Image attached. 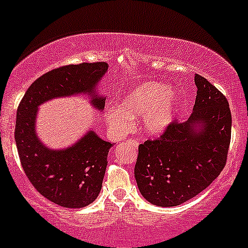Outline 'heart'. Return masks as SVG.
<instances>
[{
    "label": "heart",
    "mask_w": 248,
    "mask_h": 248,
    "mask_svg": "<svg viewBox=\"0 0 248 248\" xmlns=\"http://www.w3.org/2000/svg\"><path fill=\"white\" fill-rule=\"evenodd\" d=\"M178 93L157 81L138 84L124 96L120 106L106 110V120L116 133L127 132L133 118L143 115V127L148 133L157 134L172 121L178 105Z\"/></svg>",
    "instance_id": "1"
}]
</instances>
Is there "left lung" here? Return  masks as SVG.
<instances>
[{"label": "left lung", "mask_w": 248, "mask_h": 248, "mask_svg": "<svg viewBox=\"0 0 248 248\" xmlns=\"http://www.w3.org/2000/svg\"><path fill=\"white\" fill-rule=\"evenodd\" d=\"M197 97L188 121H172L161 137L139 146L134 168L142 197L160 207L186 202L224 170L232 115L225 95L195 74Z\"/></svg>", "instance_id": "1"}]
</instances>
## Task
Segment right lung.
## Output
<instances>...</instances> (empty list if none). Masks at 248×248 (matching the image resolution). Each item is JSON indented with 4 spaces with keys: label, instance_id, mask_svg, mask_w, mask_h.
Here are the masks:
<instances>
[{
    "label": "right lung",
    "instance_id": "1",
    "mask_svg": "<svg viewBox=\"0 0 248 248\" xmlns=\"http://www.w3.org/2000/svg\"><path fill=\"white\" fill-rule=\"evenodd\" d=\"M107 69L106 62H83L50 70L31 83L17 107L15 142L24 173L40 194L62 207H86L96 199L113 145L89 130L69 148L48 149L35 133L37 108L54 97L86 93L103 109L105 99L94 88Z\"/></svg>",
    "mask_w": 248,
    "mask_h": 248
}]
</instances>
